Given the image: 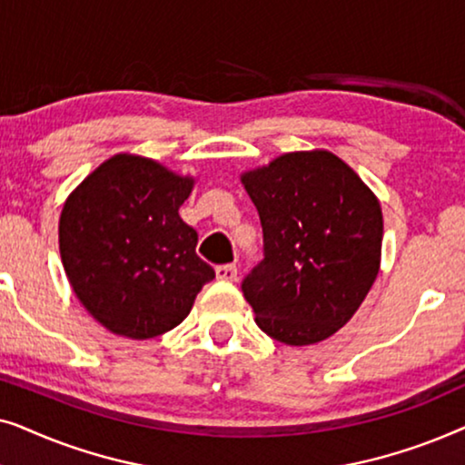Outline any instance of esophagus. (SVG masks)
I'll list each match as a JSON object with an SVG mask.
<instances>
[{"label": "esophagus", "mask_w": 465, "mask_h": 465, "mask_svg": "<svg viewBox=\"0 0 465 465\" xmlns=\"http://www.w3.org/2000/svg\"><path fill=\"white\" fill-rule=\"evenodd\" d=\"M215 277H218L220 282H234V279H237V264L215 266Z\"/></svg>", "instance_id": "34e87169"}]
</instances>
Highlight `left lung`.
I'll return each instance as SVG.
<instances>
[{"instance_id": "1", "label": "left lung", "mask_w": 465, "mask_h": 465, "mask_svg": "<svg viewBox=\"0 0 465 465\" xmlns=\"http://www.w3.org/2000/svg\"><path fill=\"white\" fill-rule=\"evenodd\" d=\"M241 182L264 237L262 262L241 283L258 328L294 347L326 341L351 320L379 275V199L326 150L290 152Z\"/></svg>"}]
</instances>
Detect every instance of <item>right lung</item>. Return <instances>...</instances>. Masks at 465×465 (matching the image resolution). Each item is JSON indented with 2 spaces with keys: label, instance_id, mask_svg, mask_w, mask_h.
Returning a JSON list of instances; mask_svg holds the SVG:
<instances>
[{
  "label": "right lung",
  "instance_id": "1",
  "mask_svg": "<svg viewBox=\"0 0 465 465\" xmlns=\"http://www.w3.org/2000/svg\"><path fill=\"white\" fill-rule=\"evenodd\" d=\"M152 158L116 154L63 205L59 250L84 309L110 332L152 339L186 320L212 266L196 256L199 234L180 218L193 193Z\"/></svg>",
  "mask_w": 465,
  "mask_h": 465
}]
</instances>
